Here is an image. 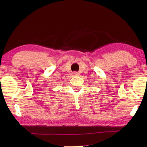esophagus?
<instances>
[{
    "label": "esophagus",
    "mask_w": 147,
    "mask_h": 147,
    "mask_svg": "<svg viewBox=\"0 0 147 147\" xmlns=\"http://www.w3.org/2000/svg\"><path fill=\"white\" fill-rule=\"evenodd\" d=\"M73 76H78L79 73H77V72H74V73H73Z\"/></svg>",
    "instance_id": "1"
}]
</instances>
